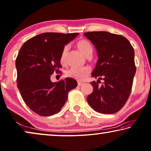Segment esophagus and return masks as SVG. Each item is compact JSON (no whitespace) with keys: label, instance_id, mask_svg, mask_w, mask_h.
Masks as SVG:
<instances>
[{"label":"esophagus","instance_id":"esophagus-1","mask_svg":"<svg viewBox=\"0 0 151 151\" xmlns=\"http://www.w3.org/2000/svg\"><path fill=\"white\" fill-rule=\"evenodd\" d=\"M83 85V83L82 82H78V86H81Z\"/></svg>","mask_w":151,"mask_h":151}]
</instances>
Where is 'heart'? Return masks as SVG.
Here are the masks:
<instances>
[{"instance_id": "1", "label": "heart", "mask_w": 151, "mask_h": 151, "mask_svg": "<svg viewBox=\"0 0 151 151\" xmlns=\"http://www.w3.org/2000/svg\"><path fill=\"white\" fill-rule=\"evenodd\" d=\"M76 47L78 50L81 52L85 57H89L91 56L92 51H93V48L91 43L88 40L83 39L80 40L76 43ZM68 51V47L66 46L63 49L61 58H60V62L62 64H65V61H66V58L67 55V53ZM90 73V68L87 66L82 67V68H72L68 69V70L66 71L65 75L66 77L74 78V79L77 81H83L85 80L87 76Z\"/></svg>"}]
</instances>
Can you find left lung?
Returning a JSON list of instances; mask_svg holds the SVG:
<instances>
[{
    "instance_id": "left-lung-1",
    "label": "left lung",
    "mask_w": 151,
    "mask_h": 151,
    "mask_svg": "<svg viewBox=\"0 0 151 151\" xmlns=\"http://www.w3.org/2000/svg\"><path fill=\"white\" fill-rule=\"evenodd\" d=\"M84 35L97 50L98 60L91 76L93 92L87 100L94 111L113 114L125 104L131 93L136 71L134 50L129 40L121 35L105 31L89 32ZM100 80L104 83L99 85Z\"/></svg>"
}]
</instances>
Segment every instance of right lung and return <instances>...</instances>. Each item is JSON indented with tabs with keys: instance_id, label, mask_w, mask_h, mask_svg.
I'll return each instance as SVG.
<instances>
[{
	"instance_id": "right-lung-1",
	"label": "right lung",
	"mask_w": 151,
	"mask_h": 151,
	"mask_svg": "<svg viewBox=\"0 0 151 151\" xmlns=\"http://www.w3.org/2000/svg\"><path fill=\"white\" fill-rule=\"evenodd\" d=\"M78 33L45 32L24 42L15 61L17 86L29 109L40 116H51L61 111L68 92L77 86L76 81L66 78L53 83L51 75L62 68L60 58L64 46Z\"/></svg>"
}]
</instances>
